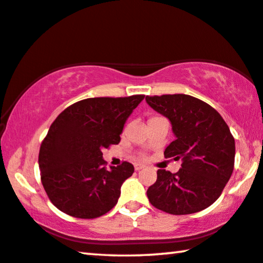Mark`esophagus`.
<instances>
[{
    "label": "esophagus",
    "mask_w": 263,
    "mask_h": 263,
    "mask_svg": "<svg viewBox=\"0 0 263 263\" xmlns=\"http://www.w3.org/2000/svg\"><path fill=\"white\" fill-rule=\"evenodd\" d=\"M144 167H145V166L141 165V164H136V165H135L136 171H140V170H143Z\"/></svg>",
    "instance_id": "34e87169"
}]
</instances>
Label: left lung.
<instances>
[{
	"label": "left lung",
	"instance_id": "left-lung-1",
	"mask_svg": "<svg viewBox=\"0 0 263 263\" xmlns=\"http://www.w3.org/2000/svg\"><path fill=\"white\" fill-rule=\"evenodd\" d=\"M146 103L170 120L176 136L165 158L181 159L177 173L158 170L147 198L174 215L197 213L216 201L234 168L235 141L228 125L207 103L189 95L146 96Z\"/></svg>",
	"mask_w": 263,
	"mask_h": 263
}]
</instances>
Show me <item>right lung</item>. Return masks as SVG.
<instances>
[{"mask_svg":"<svg viewBox=\"0 0 263 263\" xmlns=\"http://www.w3.org/2000/svg\"><path fill=\"white\" fill-rule=\"evenodd\" d=\"M144 97L83 99L51 124L42 141L39 165L42 184L58 210L95 219L116 206L120 187L135 167L124 161L106 170L102 151L119 143L125 123Z\"/></svg>","mask_w":263,"mask_h":263,"instance_id":"add662e5","label":"right lung"}]
</instances>
